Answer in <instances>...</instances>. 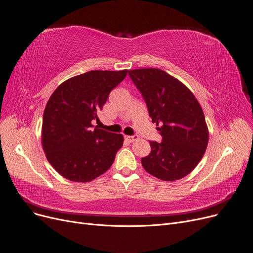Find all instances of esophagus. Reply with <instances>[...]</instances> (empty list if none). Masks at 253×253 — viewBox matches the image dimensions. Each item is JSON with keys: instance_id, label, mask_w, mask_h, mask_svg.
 <instances>
[{"instance_id": "obj_1", "label": "esophagus", "mask_w": 253, "mask_h": 253, "mask_svg": "<svg viewBox=\"0 0 253 253\" xmlns=\"http://www.w3.org/2000/svg\"><path fill=\"white\" fill-rule=\"evenodd\" d=\"M126 138H127V141H128V142H130V143H133L134 141H136V139L138 138V136H137V135H132V136H127Z\"/></svg>"}]
</instances>
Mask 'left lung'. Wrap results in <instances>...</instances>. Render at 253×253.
<instances>
[{
  "instance_id": "1",
  "label": "left lung",
  "mask_w": 253,
  "mask_h": 253,
  "mask_svg": "<svg viewBox=\"0 0 253 253\" xmlns=\"http://www.w3.org/2000/svg\"><path fill=\"white\" fill-rule=\"evenodd\" d=\"M141 91L162 143L150 142L151 152L142 158L144 169L158 179L174 181L190 174L207 150L209 129L193 92L160 69L128 71Z\"/></svg>"
}]
</instances>
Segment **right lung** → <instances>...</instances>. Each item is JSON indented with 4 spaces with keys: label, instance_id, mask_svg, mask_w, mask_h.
<instances>
[{
    "label": "right lung",
    "instance_id": "right-lung-1",
    "mask_svg": "<svg viewBox=\"0 0 253 253\" xmlns=\"http://www.w3.org/2000/svg\"><path fill=\"white\" fill-rule=\"evenodd\" d=\"M126 75L127 70L90 71L62 82L52 93L43 111L42 145L46 160L64 178L88 182L114 163L123 135L91 123Z\"/></svg>",
    "mask_w": 253,
    "mask_h": 253
}]
</instances>
